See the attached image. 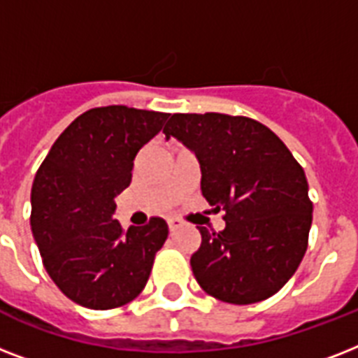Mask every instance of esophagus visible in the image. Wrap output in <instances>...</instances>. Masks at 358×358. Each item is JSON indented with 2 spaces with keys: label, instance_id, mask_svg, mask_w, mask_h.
Here are the masks:
<instances>
[{
  "label": "esophagus",
  "instance_id": "34e87169",
  "mask_svg": "<svg viewBox=\"0 0 358 358\" xmlns=\"http://www.w3.org/2000/svg\"><path fill=\"white\" fill-rule=\"evenodd\" d=\"M167 224H169V230H171V232H176V230L180 229V221H178V219H169Z\"/></svg>",
  "mask_w": 358,
  "mask_h": 358
}]
</instances>
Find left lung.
Here are the masks:
<instances>
[{
  "instance_id": "left-lung-1",
  "label": "left lung",
  "mask_w": 358,
  "mask_h": 358,
  "mask_svg": "<svg viewBox=\"0 0 358 358\" xmlns=\"http://www.w3.org/2000/svg\"><path fill=\"white\" fill-rule=\"evenodd\" d=\"M163 134L195 152L202 196L227 221L221 232L199 227L196 282L232 305L277 294L297 271L312 224L308 182L288 146L258 120L223 113H174Z\"/></svg>"
}]
</instances>
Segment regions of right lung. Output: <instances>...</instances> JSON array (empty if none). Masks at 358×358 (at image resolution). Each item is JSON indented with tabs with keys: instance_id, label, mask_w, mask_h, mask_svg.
Returning <instances> with one entry per match:
<instances>
[{
	"instance_id": "right-lung-1",
	"label": "right lung",
	"mask_w": 358,
	"mask_h": 358,
	"mask_svg": "<svg viewBox=\"0 0 358 358\" xmlns=\"http://www.w3.org/2000/svg\"><path fill=\"white\" fill-rule=\"evenodd\" d=\"M169 113L128 106L80 115L53 143L31 189V230L48 275L92 310L134 301L169 234L162 217L122 230L115 196L131 182L137 152Z\"/></svg>"
}]
</instances>
